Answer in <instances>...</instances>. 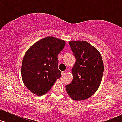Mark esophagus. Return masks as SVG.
<instances>
[{"label": "esophagus", "mask_w": 122, "mask_h": 122, "mask_svg": "<svg viewBox=\"0 0 122 122\" xmlns=\"http://www.w3.org/2000/svg\"><path fill=\"white\" fill-rule=\"evenodd\" d=\"M66 73H67L66 71H62V72H61V75H62V76H64V75H65V74H66Z\"/></svg>", "instance_id": "esophagus-1"}]
</instances>
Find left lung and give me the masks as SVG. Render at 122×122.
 <instances>
[{
	"label": "left lung",
	"instance_id": "8db88e82",
	"mask_svg": "<svg viewBox=\"0 0 122 122\" xmlns=\"http://www.w3.org/2000/svg\"><path fill=\"white\" fill-rule=\"evenodd\" d=\"M69 43L76 62L72 69V81L66 85V90L73 100H85L100 86L104 72L103 59L99 50L87 42L72 41Z\"/></svg>",
	"mask_w": 122,
	"mask_h": 122
}]
</instances>
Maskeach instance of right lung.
Wrapping results in <instances>:
<instances>
[{
    "label": "right lung",
    "mask_w": 122,
    "mask_h": 122,
    "mask_svg": "<svg viewBox=\"0 0 122 122\" xmlns=\"http://www.w3.org/2000/svg\"><path fill=\"white\" fill-rule=\"evenodd\" d=\"M65 45L64 40L47 37L36 42L27 50L22 60L21 75L31 92L42 96L60 78L58 56Z\"/></svg>",
    "instance_id": "right-lung-1"
}]
</instances>
